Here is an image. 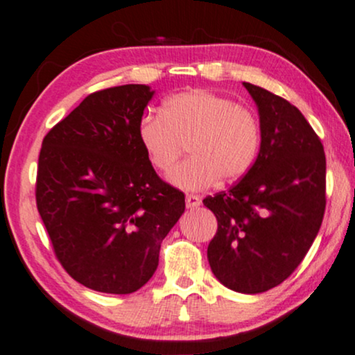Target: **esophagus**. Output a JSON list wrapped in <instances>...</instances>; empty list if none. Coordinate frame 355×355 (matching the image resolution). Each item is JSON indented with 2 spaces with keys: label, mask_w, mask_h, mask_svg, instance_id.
Listing matches in <instances>:
<instances>
[{
  "label": "esophagus",
  "mask_w": 355,
  "mask_h": 355,
  "mask_svg": "<svg viewBox=\"0 0 355 355\" xmlns=\"http://www.w3.org/2000/svg\"><path fill=\"white\" fill-rule=\"evenodd\" d=\"M185 203H187V208L193 210V208H198L200 205H202V196H200V195H187Z\"/></svg>",
  "instance_id": "34e87169"
}]
</instances>
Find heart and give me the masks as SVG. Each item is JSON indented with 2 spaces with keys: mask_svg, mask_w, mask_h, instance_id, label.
I'll list each match as a JSON object with an SVG mask.
<instances>
[{
  "mask_svg": "<svg viewBox=\"0 0 355 355\" xmlns=\"http://www.w3.org/2000/svg\"><path fill=\"white\" fill-rule=\"evenodd\" d=\"M137 139L155 172L166 175L183 153L191 159L170 175L182 190L236 182L250 172L259 150V125L250 109L230 97L193 89L165 99L159 115H144Z\"/></svg>",
  "mask_w": 355,
  "mask_h": 355,
  "instance_id": "1",
  "label": "heart"
}]
</instances>
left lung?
Here are the masks:
<instances>
[{"instance_id": "obj_1", "label": "left lung", "mask_w": 355, "mask_h": 355, "mask_svg": "<svg viewBox=\"0 0 355 355\" xmlns=\"http://www.w3.org/2000/svg\"><path fill=\"white\" fill-rule=\"evenodd\" d=\"M259 114L261 145L253 166L228 191L207 196L218 230L208 263L221 284L258 294L300 266L326 210V155L300 109L243 83Z\"/></svg>"}]
</instances>
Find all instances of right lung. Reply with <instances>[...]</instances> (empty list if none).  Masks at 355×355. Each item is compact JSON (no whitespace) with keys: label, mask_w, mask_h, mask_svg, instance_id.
<instances>
[{"label":"right lung","mask_w":355,"mask_h":355,"mask_svg":"<svg viewBox=\"0 0 355 355\" xmlns=\"http://www.w3.org/2000/svg\"><path fill=\"white\" fill-rule=\"evenodd\" d=\"M153 97L144 84L87 96L42 140L36 203L59 263L85 288L140 289L185 195L148 164L137 127Z\"/></svg>","instance_id":"obj_1"}]
</instances>
